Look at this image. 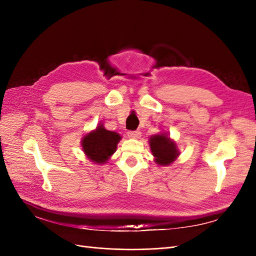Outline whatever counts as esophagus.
Masks as SVG:
<instances>
[{"instance_id": "1", "label": "esophagus", "mask_w": 256, "mask_h": 256, "mask_svg": "<svg viewBox=\"0 0 256 256\" xmlns=\"http://www.w3.org/2000/svg\"><path fill=\"white\" fill-rule=\"evenodd\" d=\"M128 136L130 138H138L141 136V132L140 131H129Z\"/></svg>"}]
</instances>
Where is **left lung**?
<instances>
[{"mask_svg":"<svg viewBox=\"0 0 256 256\" xmlns=\"http://www.w3.org/2000/svg\"><path fill=\"white\" fill-rule=\"evenodd\" d=\"M154 160L160 166H168L180 156L177 144L166 132L154 134L148 140Z\"/></svg>","mask_w":256,"mask_h":256,"instance_id":"left-lung-1","label":"left lung"}]
</instances>
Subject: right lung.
<instances>
[{"label": "right lung", "mask_w": 256, "mask_h": 256, "mask_svg": "<svg viewBox=\"0 0 256 256\" xmlns=\"http://www.w3.org/2000/svg\"><path fill=\"white\" fill-rule=\"evenodd\" d=\"M122 140L120 134L106 130L104 124L84 134L81 140L82 150L85 156L95 164H104L115 152L118 144Z\"/></svg>", "instance_id": "1"}]
</instances>
